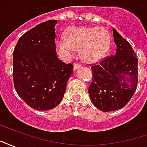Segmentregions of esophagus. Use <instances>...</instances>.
I'll return each mask as SVG.
<instances>
[{"label":"esophagus","instance_id":"1","mask_svg":"<svg viewBox=\"0 0 147 147\" xmlns=\"http://www.w3.org/2000/svg\"><path fill=\"white\" fill-rule=\"evenodd\" d=\"M80 66H81V65H80V64H74V67H73L74 70L77 69V68H78V67H80Z\"/></svg>","mask_w":147,"mask_h":147}]
</instances>
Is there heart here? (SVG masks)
<instances>
[{
    "instance_id": "b5f03b06",
    "label": "heart",
    "mask_w": 147,
    "mask_h": 147,
    "mask_svg": "<svg viewBox=\"0 0 147 147\" xmlns=\"http://www.w3.org/2000/svg\"><path fill=\"white\" fill-rule=\"evenodd\" d=\"M110 38L107 30L98 27H71L66 37L56 40L58 54L69 60L80 49V57L85 62L93 63L102 59L108 50Z\"/></svg>"
}]
</instances>
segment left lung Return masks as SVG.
Instances as JSON below:
<instances>
[{
    "mask_svg": "<svg viewBox=\"0 0 147 147\" xmlns=\"http://www.w3.org/2000/svg\"><path fill=\"white\" fill-rule=\"evenodd\" d=\"M116 49L95 64H90L92 82L88 88L94 105L102 112L123 108L138 85V59L131 45L113 28Z\"/></svg>",
    "mask_w": 147,
    "mask_h": 147,
    "instance_id": "left-lung-1",
    "label": "left lung"
}]
</instances>
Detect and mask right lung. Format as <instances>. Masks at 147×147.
Instances as JSON below:
<instances>
[{"instance_id": "right-lung-1", "label": "right lung", "mask_w": 147, "mask_h": 147, "mask_svg": "<svg viewBox=\"0 0 147 147\" xmlns=\"http://www.w3.org/2000/svg\"><path fill=\"white\" fill-rule=\"evenodd\" d=\"M51 20L20 38L13 51L12 77L18 95L32 109L50 110L61 103L73 64L56 53L55 25Z\"/></svg>"}]
</instances>
